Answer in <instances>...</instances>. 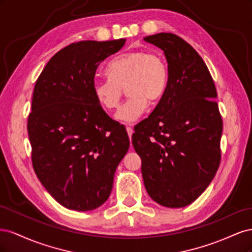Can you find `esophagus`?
Listing matches in <instances>:
<instances>
[{"mask_svg":"<svg viewBox=\"0 0 252 252\" xmlns=\"http://www.w3.org/2000/svg\"><path fill=\"white\" fill-rule=\"evenodd\" d=\"M126 130H127V133L129 135V138H130L131 140V135L133 133V129H132V126L131 125H126Z\"/></svg>","mask_w":252,"mask_h":252,"instance_id":"1","label":"esophagus"}]
</instances>
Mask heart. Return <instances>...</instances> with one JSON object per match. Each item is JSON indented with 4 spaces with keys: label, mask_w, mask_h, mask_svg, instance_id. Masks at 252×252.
I'll return each mask as SVG.
<instances>
[{
    "label": "heart",
    "mask_w": 252,
    "mask_h": 252,
    "mask_svg": "<svg viewBox=\"0 0 252 252\" xmlns=\"http://www.w3.org/2000/svg\"><path fill=\"white\" fill-rule=\"evenodd\" d=\"M108 79L93 83L94 96L105 110L116 109L124 94L129 95L117 111L116 120L131 123L147 108V101L158 103L168 86V67L156 53L142 50L128 51L114 58L106 68Z\"/></svg>",
    "instance_id": "obj_1"
}]
</instances>
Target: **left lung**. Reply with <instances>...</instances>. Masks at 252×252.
Instances as JSON below:
<instances>
[{
	"label": "left lung",
	"instance_id": "obj_1",
	"mask_svg": "<svg viewBox=\"0 0 252 252\" xmlns=\"http://www.w3.org/2000/svg\"><path fill=\"white\" fill-rule=\"evenodd\" d=\"M144 41L164 51L169 78L155 110L134 127L132 145L151 199L185 207L209 186L220 162L217 89L203 59L182 37L161 32Z\"/></svg>",
	"mask_w": 252,
	"mask_h": 252
}]
</instances>
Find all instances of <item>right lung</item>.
Masks as SVG:
<instances>
[{
	"label": "right lung",
	"mask_w": 252,
	"mask_h": 252,
	"mask_svg": "<svg viewBox=\"0 0 252 252\" xmlns=\"http://www.w3.org/2000/svg\"><path fill=\"white\" fill-rule=\"evenodd\" d=\"M126 40L81 41L61 49L33 89L27 130L36 177L68 209L87 211L109 197L114 172L129 148L93 94L95 71Z\"/></svg>",
	"instance_id": "right-lung-1"
}]
</instances>
